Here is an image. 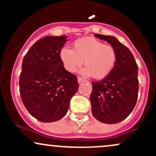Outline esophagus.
<instances>
[{
    "mask_svg": "<svg viewBox=\"0 0 156 156\" xmlns=\"http://www.w3.org/2000/svg\"><path fill=\"white\" fill-rule=\"evenodd\" d=\"M85 81V80L83 79V78H80V77H78V82L79 83H83V82H84Z\"/></svg>",
    "mask_w": 156,
    "mask_h": 156,
    "instance_id": "obj_1",
    "label": "esophagus"
}]
</instances>
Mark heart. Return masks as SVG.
Here are the masks:
<instances>
[{
  "mask_svg": "<svg viewBox=\"0 0 156 156\" xmlns=\"http://www.w3.org/2000/svg\"><path fill=\"white\" fill-rule=\"evenodd\" d=\"M60 57L69 72H76L83 62L86 67L81 70V74L101 79L108 76L114 68L117 52L111 44H104L92 37H83L73 42V49L62 48Z\"/></svg>",
  "mask_w": 156,
  "mask_h": 156,
  "instance_id": "1",
  "label": "heart"
}]
</instances>
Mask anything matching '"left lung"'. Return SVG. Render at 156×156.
Here are the masks:
<instances>
[{
    "instance_id": "obj_1",
    "label": "left lung",
    "mask_w": 156,
    "mask_h": 156,
    "mask_svg": "<svg viewBox=\"0 0 156 156\" xmlns=\"http://www.w3.org/2000/svg\"><path fill=\"white\" fill-rule=\"evenodd\" d=\"M94 35L115 48L117 60L112 70L104 79L92 83V113L101 122L115 124L124 120L136 103L138 65L130 50L116 37Z\"/></svg>"
}]
</instances>
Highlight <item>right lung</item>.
<instances>
[{"label": "right lung", "instance_id": "1", "mask_svg": "<svg viewBox=\"0 0 156 156\" xmlns=\"http://www.w3.org/2000/svg\"><path fill=\"white\" fill-rule=\"evenodd\" d=\"M67 37L48 36L36 42L25 55L19 85L21 99L37 120L52 122L67 114L79 84L66 70L60 52Z\"/></svg>", "mask_w": 156, "mask_h": 156}]
</instances>
